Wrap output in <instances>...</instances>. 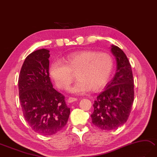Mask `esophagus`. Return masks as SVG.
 Wrapping results in <instances>:
<instances>
[{
  "instance_id": "1",
  "label": "esophagus",
  "mask_w": 157,
  "mask_h": 157,
  "mask_svg": "<svg viewBox=\"0 0 157 157\" xmlns=\"http://www.w3.org/2000/svg\"><path fill=\"white\" fill-rule=\"evenodd\" d=\"M78 100V98H74V97H70L68 98L67 101L69 103H71L73 101H75Z\"/></svg>"
}]
</instances>
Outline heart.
<instances>
[{
    "label": "heart",
    "mask_w": 157,
    "mask_h": 157,
    "mask_svg": "<svg viewBox=\"0 0 157 157\" xmlns=\"http://www.w3.org/2000/svg\"><path fill=\"white\" fill-rule=\"evenodd\" d=\"M114 59L110 54L86 50L68 54L64 63L54 61L50 65V77L61 89H67L77 74L78 82L70 88L75 94H84L90 89L98 91L110 79L114 69Z\"/></svg>",
    "instance_id": "heart-1"
}]
</instances>
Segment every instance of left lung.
Masks as SVG:
<instances>
[{
	"instance_id": "left-lung-1",
	"label": "left lung",
	"mask_w": 157,
	"mask_h": 157,
	"mask_svg": "<svg viewBox=\"0 0 157 157\" xmlns=\"http://www.w3.org/2000/svg\"><path fill=\"white\" fill-rule=\"evenodd\" d=\"M116 57V72L105 90L94 101L91 115L93 124L104 130L118 128L126 122L134 101V79L131 65L118 47L111 46Z\"/></svg>"
}]
</instances>
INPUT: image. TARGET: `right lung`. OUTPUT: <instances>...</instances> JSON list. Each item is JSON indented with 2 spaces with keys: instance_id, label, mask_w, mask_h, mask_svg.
Returning <instances> with one entry per match:
<instances>
[{
  "instance_id": "add662e5",
  "label": "right lung",
  "mask_w": 157,
  "mask_h": 157,
  "mask_svg": "<svg viewBox=\"0 0 157 157\" xmlns=\"http://www.w3.org/2000/svg\"><path fill=\"white\" fill-rule=\"evenodd\" d=\"M49 51L29 54L22 65L19 92L24 118L35 132L53 135L66 125L70 114L64 96L53 88L49 73Z\"/></svg>"
}]
</instances>
